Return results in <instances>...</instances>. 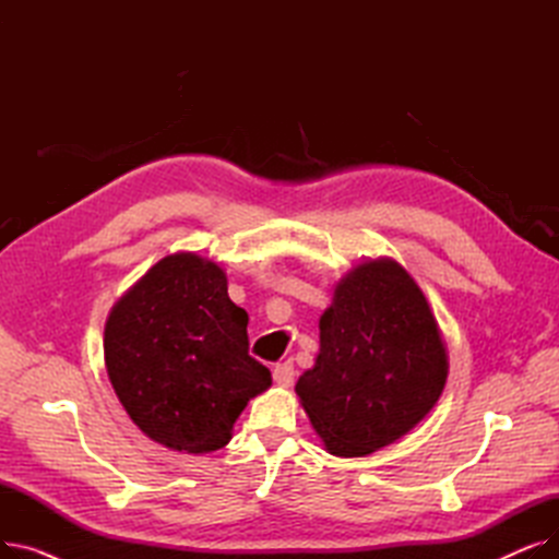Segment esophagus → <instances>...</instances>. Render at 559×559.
I'll list each match as a JSON object with an SVG mask.
<instances>
[{"label":"esophagus","mask_w":559,"mask_h":559,"mask_svg":"<svg viewBox=\"0 0 559 559\" xmlns=\"http://www.w3.org/2000/svg\"><path fill=\"white\" fill-rule=\"evenodd\" d=\"M295 376H297L295 365H292L289 360L274 367V380H276V385H283V388L292 385V383H295Z\"/></svg>","instance_id":"1"}]
</instances>
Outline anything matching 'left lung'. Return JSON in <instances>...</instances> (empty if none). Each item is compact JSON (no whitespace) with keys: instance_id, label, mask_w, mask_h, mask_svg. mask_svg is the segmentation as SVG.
Segmentation results:
<instances>
[{"instance_id":"obj_1","label":"left lung","mask_w":559,"mask_h":559,"mask_svg":"<svg viewBox=\"0 0 559 559\" xmlns=\"http://www.w3.org/2000/svg\"><path fill=\"white\" fill-rule=\"evenodd\" d=\"M447 376V346L421 287L396 260L378 258L335 285L314 367L295 390L326 451L362 457L413 430Z\"/></svg>"}]
</instances>
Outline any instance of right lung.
Here are the masks:
<instances>
[{"mask_svg": "<svg viewBox=\"0 0 559 559\" xmlns=\"http://www.w3.org/2000/svg\"><path fill=\"white\" fill-rule=\"evenodd\" d=\"M247 324L219 264L183 251L158 260L104 331L110 385L133 424L171 451L226 447L247 403L272 385L249 356Z\"/></svg>", "mask_w": 559, "mask_h": 559, "instance_id": "add662e5", "label": "right lung"}]
</instances>
